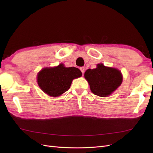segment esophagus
<instances>
[{
    "label": "esophagus",
    "mask_w": 153,
    "mask_h": 153,
    "mask_svg": "<svg viewBox=\"0 0 153 153\" xmlns=\"http://www.w3.org/2000/svg\"><path fill=\"white\" fill-rule=\"evenodd\" d=\"M80 71H82V73L84 74V71H85V68L84 67H81L80 68Z\"/></svg>",
    "instance_id": "1"
}]
</instances>
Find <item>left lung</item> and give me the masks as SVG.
<instances>
[{
    "label": "left lung",
    "mask_w": 153,
    "mask_h": 153,
    "mask_svg": "<svg viewBox=\"0 0 153 153\" xmlns=\"http://www.w3.org/2000/svg\"><path fill=\"white\" fill-rule=\"evenodd\" d=\"M84 76L92 93L100 97L110 96L123 82L121 71L116 68L105 66L103 64H97L95 69H88Z\"/></svg>",
    "instance_id": "obj_1"
}]
</instances>
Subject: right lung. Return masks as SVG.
<instances>
[{
	"mask_svg": "<svg viewBox=\"0 0 153 153\" xmlns=\"http://www.w3.org/2000/svg\"><path fill=\"white\" fill-rule=\"evenodd\" d=\"M82 72L75 67L66 68L63 64L53 68H45L38 73L37 80L45 93L57 97L67 91L73 79L80 77Z\"/></svg>",
	"mask_w": 153,
	"mask_h": 153,
	"instance_id": "right-lung-1",
	"label": "right lung"
}]
</instances>
